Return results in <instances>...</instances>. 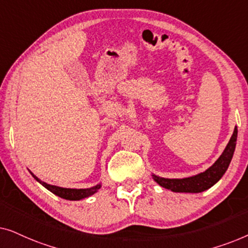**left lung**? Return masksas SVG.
<instances>
[{"mask_svg": "<svg viewBox=\"0 0 248 248\" xmlns=\"http://www.w3.org/2000/svg\"><path fill=\"white\" fill-rule=\"evenodd\" d=\"M237 127L235 126L233 133L227 144V147L221 155L218 158L211 167L206 169L205 171L198 174L195 176L186 178H164L159 176L152 175L155 182H157L162 187L170 189L172 192L178 193H201L212 187L220 178L222 177L227 169L229 167L230 161H232L233 152L236 148L237 141Z\"/></svg>", "mask_w": 248, "mask_h": 248, "instance_id": "8db88e82", "label": "left lung"}]
</instances>
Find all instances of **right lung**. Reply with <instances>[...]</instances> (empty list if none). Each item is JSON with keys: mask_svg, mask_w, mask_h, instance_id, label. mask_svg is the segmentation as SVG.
<instances>
[{"mask_svg": "<svg viewBox=\"0 0 248 248\" xmlns=\"http://www.w3.org/2000/svg\"><path fill=\"white\" fill-rule=\"evenodd\" d=\"M30 174L32 175V177L36 179L37 182L40 183L44 187L48 189L53 193V194H55L57 196H60V198L62 199H65V200H70V201H79V200H82V199H86V198H89L93 194H94L98 189L101 187V184H98L96 186H93V187L90 188H64V187H59V186H55V185H49L47 184V183L40 181L38 177H36L35 175L32 174L31 171H30Z\"/></svg>", "mask_w": 248, "mask_h": 248, "instance_id": "right-lung-1", "label": "right lung"}]
</instances>
